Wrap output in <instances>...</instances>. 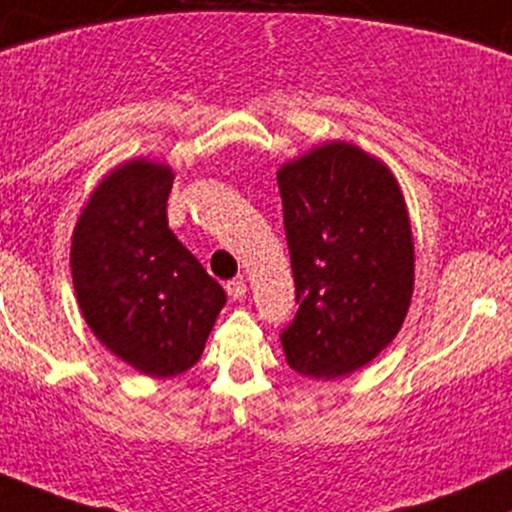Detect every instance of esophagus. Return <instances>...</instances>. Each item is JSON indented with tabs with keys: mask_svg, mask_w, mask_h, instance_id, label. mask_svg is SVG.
Segmentation results:
<instances>
[{
	"mask_svg": "<svg viewBox=\"0 0 512 512\" xmlns=\"http://www.w3.org/2000/svg\"><path fill=\"white\" fill-rule=\"evenodd\" d=\"M226 291H228V296L233 301H240V299H245V294H247V284L243 282V279H233V282H228L226 284Z\"/></svg>",
	"mask_w": 512,
	"mask_h": 512,
	"instance_id": "esophagus-1",
	"label": "esophagus"
}]
</instances>
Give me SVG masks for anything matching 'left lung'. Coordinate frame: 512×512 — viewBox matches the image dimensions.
<instances>
[{"instance_id": "obj_1", "label": "left lung", "mask_w": 512, "mask_h": 512, "mask_svg": "<svg viewBox=\"0 0 512 512\" xmlns=\"http://www.w3.org/2000/svg\"><path fill=\"white\" fill-rule=\"evenodd\" d=\"M296 284L282 333L289 367L340 379L396 338L415 282L413 230L396 177L379 157L328 140L277 172Z\"/></svg>"}]
</instances>
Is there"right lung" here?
Listing matches in <instances>:
<instances>
[{
  "mask_svg": "<svg viewBox=\"0 0 512 512\" xmlns=\"http://www.w3.org/2000/svg\"><path fill=\"white\" fill-rule=\"evenodd\" d=\"M174 172L155 160L114 167L72 230L70 267L89 330L140 374L167 379L199 362L226 291L167 226Z\"/></svg>",
  "mask_w": 512,
  "mask_h": 512,
  "instance_id": "1",
  "label": "right lung"
}]
</instances>
